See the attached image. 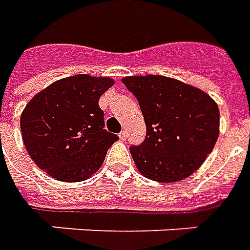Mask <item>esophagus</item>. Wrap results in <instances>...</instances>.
Segmentation results:
<instances>
[{
	"mask_svg": "<svg viewBox=\"0 0 250 250\" xmlns=\"http://www.w3.org/2000/svg\"><path fill=\"white\" fill-rule=\"evenodd\" d=\"M120 139H121L122 141H125V140L128 139V133H126L125 130H122L121 133H120Z\"/></svg>",
	"mask_w": 250,
	"mask_h": 250,
	"instance_id": "esophagus-1",
	"label": "esophagus"
}]
</instances>
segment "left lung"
Returning <instances> with one entry per match:
<instances>
[{"mask_svg":"<svg viewBox=\"0 0 250 250\" xmlns=\"http://www.w3.org/2000/svg\"><path fill=\"white\" fill-rule=\"evenodd\" d=\"M139 101L146 134L130 153L150 180L173 183L194 173L211 153L219 133V110L206 93L160 75L122 79Z\"/></svg>","mask_w":250,"mask_h":250,"instance_id":"left-lung-1","label":"left lung"}]
</instances>
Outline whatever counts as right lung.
Instances as JSON below:
<instances>
[{
	"label": "right lung",
	"mask_w": 250,
	"mask_h": 250,
	"mask_svg": "<svg viewBox=\"0 0 250 250\" xmlns=\"http://www.w3.org/2000/svg\"><path fill=\"white\" fill-rule=\"evenodd\" d=\"M110 78L86 74L60 79L36 94L20 118L22 141L39 167L62 182H82L98 171L118 136L105 129L98 101Z\"/></svg>",
	"instance_id": "add662e5"
}]
</instances>
